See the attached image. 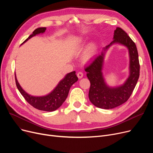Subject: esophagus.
<instances>
[{
  "mask_svg": "<svg viewBox=\"0 0 153 153\" xmlns=\"http://www.w3.org/2000/svg\"><path fill=\"white\" fill-rule=\"evenodd\" d=\"M77 76L79 79H81L83 77L84 74H83V73H82V72H78L77 74Z\"/></svg>",
  "mask_w": 153,
  "mask_h": 153,
  "instance_id": "34e87169",
  "label": "esophagus"
}]
</instances>
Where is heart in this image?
<instances>
[{"instance_id": "obj_1", "label": "heart", "mask_w": 153, "mask_h": 153, "mask_svg": "<svg viewBox=\"0 0 153 153\" xmlns=\"http://www.w3.org/2000/svg\"><path fill=\"white\" fill-rule=\"evenodd\" d=\"M95 53H96L95 45L94 44H92L89 47H88L87 49L86 50L84 56V59L85 60L90 59L92 57V56L95 54Z\"/></svg>"}]
</instances>
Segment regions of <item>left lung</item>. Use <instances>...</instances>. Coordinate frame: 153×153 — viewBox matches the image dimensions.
<instances>
[{
	"mask_svg": "<svg viewBox=\"0 0 153 153\" xmlns=\"http://www.w3.org/2000/svg\"><path fill=\"white\" fill-rule=\"evenodd\" d=\"M114 43L125 45L128 49L130 56V75L126 82L115 88L108 86L102 73L104 57L109 47ZM140 62L138 53L135 43L126 32L117 27L114 31V40L103 48L100 54L85 68L87 76L91 82L89 98L91 103L98 108L111 109L126 102L131 96L140 76Z\"/></svg>",
	"mask_w": 153,
	"mask_h": 153,
	"instance_id": "obj_1",
	"label": "left lung"
}]
</instances>
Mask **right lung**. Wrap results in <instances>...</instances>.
<instances>
[{
    "instance_id": "add662e5",
    "label": "right lung",
    "mask_w": 153,
    "mask_h": 153,
    "mask_svg": "<svg viewBox=\"0 0 153 153\" xmlns=\"http://www.w3.org/2000/svg\"><path fill=\"white\" fill-rule=\"evenodd\" d=\"M46 30V27L36 28L23 43H25L31 37L39 33H43ZM15 77L16 85L27 102L34 108L46 111H53L59 108L63 102L66 100L71 87L78 80L76 72L72 71L66 75L51 93L45 96H42V97H35L27 94L22 89L16 77L15 73Z\"/></svg>"
}]
</instances>
